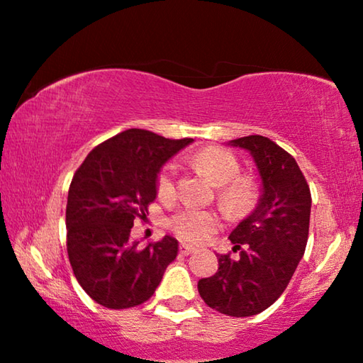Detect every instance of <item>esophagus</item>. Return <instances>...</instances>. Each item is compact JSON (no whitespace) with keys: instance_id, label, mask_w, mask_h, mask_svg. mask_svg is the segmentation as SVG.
Instances as JSON below:
<instances>
[{"instance_id":"34e87169","label":"esophagus","mask_w":363,"mask_h":363,"mask_svg":"<svg viewBox=\"0 0 363 363\" xmlns=\"http://www.w3.org/2000/svg\"><path fill=\"white\" fill-rule=\"evenodd\" d=\"M196 248L193 247V245H188V243H182L180 245V253L183 255H191V253H195Z\"/></svg>"}]
</instances>
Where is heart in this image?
<instances>
[{
  "mask_svg": "<svg viewBox=\"0 0 363 363\" xmlns=\"http://www.w3.org/2000/svg\"><path fill=\"white\" fill-rule=\"evenodd\" d=\"M196 162L220 190V201L230 211L248 208L255 200V183L248 178H237L240 172L238 160L227 150L218 147L205 148L196 155ZM175 163H167L157 177V193L160 199H170L175 193ZM168 227L173 233L188 242H203L218 228V216L213 211L186 206L168 218Z\"/></svg>",
  "mask_w": 363,
  "mask_h": 363,
  "instance_id": "obj_1",
  "label": "heart"
}]
</instances>
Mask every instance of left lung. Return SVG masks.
<instances>
[{
    "label": "left lung",
    "instance_id": "1",
    "mask_svg": "<svg viewBox=\"0 0 363 363\" xmlns=\"http://www.w3.org/2000/svg\"><path fill=\"white\" fill-rule=\"evenodd\" d=\"M228 145L250 152L262 196L230 233L238 257L218 255V272L199 281V294L216 312L250 317L279 300L302 260L312 196L295 158L270 138L250 135Z\"/></svg>",
    "mask_w": 363,
    "mask_h": 363
}]
</instances>
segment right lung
<instances>
[{
  "label": "right lung",
  "mask_w": 363,
  "mask_h": 363,
  "mask_svg": "<svg viewBox=\"0 0 363 363\" xmlns=\"http://www.w3.org/2000/svg\"><path fill=\"white\" fill-rule=\"evenodd\" d=\"M191 138L131 128L103 141L74 173L67 203V250L83 290L106 308H130L155 294L177 258L170 235L140 248L130 232L157 199V177Z\"/></svg>",
  "instance_id": "add662e5"
}]
</instances>
